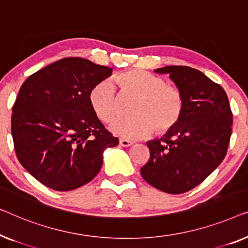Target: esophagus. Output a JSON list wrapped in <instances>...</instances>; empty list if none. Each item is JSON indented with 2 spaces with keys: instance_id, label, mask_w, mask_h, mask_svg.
<instances>
[{
  "instance_id": "34e87169",
  "label": "esophagus",
  "mask_w": 248,
  "mask_h": 248,
  "mask_svg": "<svg viewBox=\"0 0 248 248\" xmlns=\"http://www.w3.org/2000/svg\"><path fill=\"white\" fill-rule=\"evenodd\" d=\"M119 144L121 146H124V147H130V146L134 144V142L130 141V140H127V139H120Z\"/></svg>"
}]
</instances>
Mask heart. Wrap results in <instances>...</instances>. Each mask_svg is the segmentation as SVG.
Listing matches in <instances>:
<instances>
[{
    "mask_svg": "<svg viewBox=\"0 0 248 248\" xmlns=\"http://www.w3.org/2000/svg\"><path fill=\"white\" fill-rule=\"evenodd\" d=\"M109 79L97 82L90 91L91 107L99 119L112 124L121 114V97H137L132 108L136 116L120 120L112 127L114 134L127 139H139L156 131L166 134L180 123L184 96L176 86L166 84L160 76L141 69H130Z\"/></svg>",
    "mask_w": 248,
    "mask_h": 248,
    "instance_id": "heart-1",
    "label": "heart"
}]
</instances>
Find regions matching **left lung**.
Here are the masks:
<instances>
[{
    "instance_id": "1",
    "label": "left lung",
    "mask_w": 248,
    "mask_h": 248,
    "mask_svg": "<svg viewBox=\"0 0 248 248\" xmlns=\"http://www.w3.org/2000/svg\"><path fill=\"white\" fill-rule=\"evenodd\" d=\"M155 72L170 74L182 91L184 111L175 128L147 141L151 157L140 173L156 189L181 194L199 186L224 160L232 113L225 90L198 69L165 66Z\"/></svg>"
}]
</instances>
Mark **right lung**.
Listing matches in <instances>:
<instances>
[{
	"label": "right lung",
	"mask_w": 248,
	"mask_h": 248,
	"mask_svg": "<svg viewBox=\"0 0 248 248\" xmlns=\"http://www.w3.org/2000/svg\"><path fill=\"white\" fill-rule=\"evenodd\" d=\"M112 68L79 57L62 58L30 75L12 108L16 157L45 186L71 191L100 172L103 152L118 145L90 103V91Z\"/></svg>",
	"instance_id": "right-lung-1"
}]
</instances>
